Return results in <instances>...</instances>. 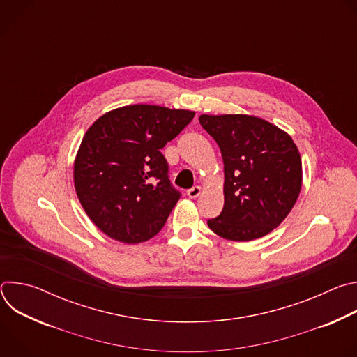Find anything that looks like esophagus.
Returning <instances> with one entry per match:
<instances>
[{
	"instance_id": "1",
	"label": "esophagus",
	"mask_w": 357,
	"mask_h": 357,
	"mask_svg": "<svg viewBox=\"0 0 357 357\" xmlns=\"http://www.w3.org/2000/svg\"><path fill=\"white\" fill-rule=\"evenodd\" d=\"M200 186H193L192 189H189L188 192H186V195H188V197H190V199H195V197H197L199 195H200Z\"/></svg>"
}]
</instances>
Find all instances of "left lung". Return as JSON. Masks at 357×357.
<instances>
[{
  "mask_svg": "<svg viewBox=\"0 0 357 357\" xmlns=\"http://www.w3.org/2000/svg\"><path fill=\"white\" fill-rule=\"evenodd\" d=\"M225 164V206L208 220L230 241L271 233L292 211L302 186V164L292 138L273 123L248 114H200Z\"/></svg>",
  "mask_w": 357,
  "mask_h": 357,
  "instance_id": "8db88e82",
  "label": "left lung"
}]
</instances>
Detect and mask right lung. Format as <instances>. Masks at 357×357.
<instances>
[{"label": "right lung", "mask_w": 357, "mask_h": 357, "mask_svg": "<svg viewBox=\"0 0 357 357\" xmlns=\"http://www.w3.org/2000/svg\"><path fill=\"white\" fill-rule=\"evenodd\" d=\"M195 112L132 105L107 112L86 131L73 164L80 205L113 240L137 244L154 237L179 199L161 149Z\"/></svg>", "instance_id": "add662e5"}]
</instances>
